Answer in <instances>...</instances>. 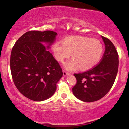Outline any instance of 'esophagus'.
I'll return each instance as SVG.
<instances>
[{"label":"esophagus","mask_w":129,"mask_h":129,"mask_svg":"<svg viewBox=\"0 0 129 129\" xmlns=\"http://www.w3.org/2000/svg\"><path fill=\"white\" fill-rule=\"evenodd\" d=\"M68 74H69V73H67V72H66V71L63 70V76H66L67 75H68Z\"/></svg>","instance_id":"1"}]
</instances>
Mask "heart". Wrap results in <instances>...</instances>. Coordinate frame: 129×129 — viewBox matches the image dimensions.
Listing matches in <instances>:
<instances>
[{
  "label": "heart",
  "mask_w": 129,
  "mask_h": 129,
  "mask_svg": "<svg viewBox=\"0 0 129 129\" xmlns=\"http://www.w3.org/2000/svg\"><path fill=\"white\" fill-rule=\"evenodd\" d=\"M55 58L63 62L72 54L73 59L66 64L68 70H75L79 67L87 70L99 63L103 56V45L99 40L81 36H69L61 42H55L51 46Z\"/></svg>",
  "instance_id": "b5f03b06"
}]
</instances>
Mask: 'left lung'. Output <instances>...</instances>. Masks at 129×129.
Wrapping results in <instances>:
<instances>
[{
    "label": "left lung",
    "mask_w": 129,
    "mask_h": 129,
    "mask_svg": "<svg viewBox=\"0 0 129 129\" xmlns=\"http://www.w3.org/2000/svg\"><path fill=\"white\" fill-rule=\"evenodd\" d=\"M106 50L101 61L93 69L75 73L76 84L72 88L75 97L84 102L96 101L103 98L113 86L118 70V52L108 38L102 36Z\"/></svg>",
    "instance_id": "obj_1"
}]
</instances>
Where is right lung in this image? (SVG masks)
<instances>
[{"instance_id": "obj_1", "label": "right lung", "mask_w": 129, "mask_h": 129, "mask_svg": "<svg viewBox=\"0 0 129 129\" xmlns=\"http://www.w3.org/2000/svg\"><path fill=\"white\" fill-rule=\"evenodd\" d=\"M56 35L53 31H29L13 46L10 57L13 82L29 100L42 101L49 98L62 76L59 63L48 50Z\"/></svg>"}]
</instances>
